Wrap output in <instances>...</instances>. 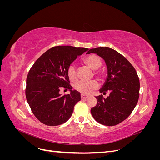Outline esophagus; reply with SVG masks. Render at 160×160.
Returning a JSON list of instances; mask_svg holds the SVG:
<instances>
[{"instance_id":"34e87169","label":"esophagus","mask_w":160,"mask_h":160,"mask_svg":"<svg viewBox=\"0 0 160 160\" xmlns=\"http://www.w3.org/2000/svg\"><path fill=\"white\" fill-rule=\"evenodd\" d=\"M81 99H87V98H89V96H88V95H83V94H81Z\"/></svg>"}]
</instances>
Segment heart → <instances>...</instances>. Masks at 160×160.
Segmentation results:
<instances>
[{"instance_id": "b5f03b06", "label": "heart", "mask_w": 160, "mask_h": 160, "mask_svg": "<svg viewBox=\"0 0 160 160\" xmlns=\"http://www.w3.org/2000/svg\"><path fill=\"white\" fill-rule=\"evenodd\" d=\"M83 61L85 63L93 70L98 69L101 66V65H102V61H101V58L99 56L94 54L87 56L85 58H84ZM95 74L99 77H103L102 72L99 71H97L95 72ZM67 75H68L69 78L71 80L73 81L76 79V67L74 65H71L68 67ZM98 82L95 80H91L89 81H82L78 82L75 85V88L77 91L80 92V93L85 95H88L93 90L98 88Z\"/></svg>"}]
</instances>
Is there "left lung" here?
I'll use <instances>...</instances> for the list:
<instances>
[{
  "instance_id": "left-lung-1",
  "label": "left lung",
  "mask_w": 160,
  "mask_h": 160,
  "mask_svg": "<svg viewBox=\"0 0 160 160\" xmlns=\"http://www.w3.org/2000/svg\"><path fill=\"white\" fill-rule=\"evenodd\" d=\"M95 53L105 61L108 75L99 91L103 95L109 92L107 98L96 97L98 103L91 113L96 122L113 126L127 119L136 106L139 92V80L136 71L125 58L109 47L89 50L87 54Z\"/></svg>"
}]
</instances>
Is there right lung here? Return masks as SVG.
<instances>
[{
    "label": "right lung",
    "instance_id": "add662e5",
    "mask_svg": "<svg viewBox=\"0 0 160 160\" xmlns=\"http://www.w3.org/2000/svg\"><path fill=\"white\" fill-rule=\"evenodd\" d=\"M86 48L57 46L47 51L32 66L27 78L26 98L32 113L43 124L56 126L65 123L72 115L81 94L72 90L67 69ZM61 87L70 93L61 96Z\"/></svg>",
    "mask_w": 160,
    "mask_h": 160
}]
</instances>
